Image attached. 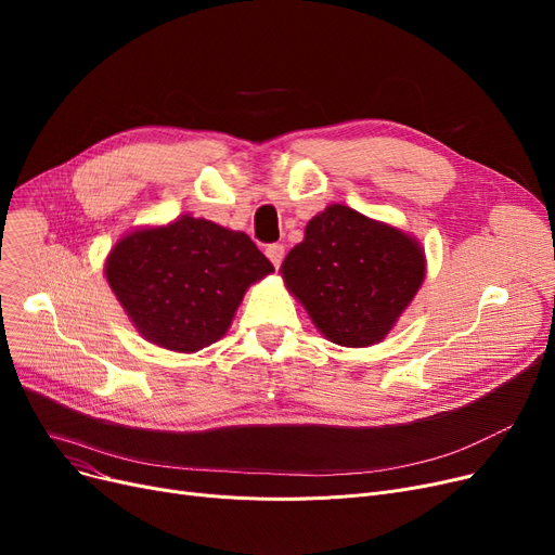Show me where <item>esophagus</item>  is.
I'll use <instances>...</instances> for the list:
<instances>
[{
  "instance_id": "1",
  "label": "esophagus",
  "mask_w": 555,
  "mask_h": 555,
  "mask_svg": "<svg viewBox=\"0 0 555 555\" xmlns=\"http://www.w3.org/2000/svg\"><path fill=\"white\" fill-rule=\"evenodd\" d=\"M266 254H268V258H270L272 266H274V268H279V266H281V260H283V256H285V247H283V245H279V243H274V245H268Z\"/></svg>"
}]
</instances>
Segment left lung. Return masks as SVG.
I'll use <instances>...</instances> for the list:
<instances>
[{
  "instance_id": "1",
  "label": "left lung",
  "mask_w": 555,
  "mask_h": 555,
  "mask_svg": "<svg viewBox=\"0 0 555 555\" xmlns=\"http://www.w3.org/2000/svg\"><path fill=\"white\" fill-rule=\"evenodd\" d=\"M425 270V249L410 233L331 204L308 220L279 272L328 341L366 348L391 333Z\"/></svg>"
}]
</instances>
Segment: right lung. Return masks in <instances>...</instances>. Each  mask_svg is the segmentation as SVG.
Returning a JSON list of instances; mask_svg holds the SVG:
<instances>
[{"label":"right lung","mask_w":555,"mask_h":555,"mask_svg":"<svg viewBox=\"0 0 555 555\" xmlns=\"http://www.w3.org/2000/svg\"><path fill=\"white\" fill-rule=\"evenodd\" d=\"M105 279L137 333L175 353L227 335L247 287L274 272L243 231L184 214L114 243Z\"/></svg>","instance_id":"add662e5"}]
</instances>
